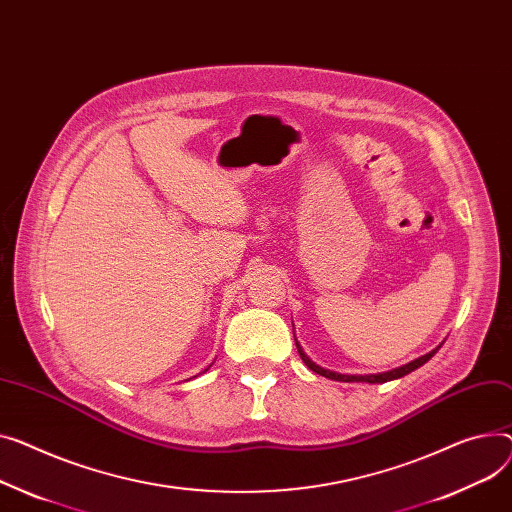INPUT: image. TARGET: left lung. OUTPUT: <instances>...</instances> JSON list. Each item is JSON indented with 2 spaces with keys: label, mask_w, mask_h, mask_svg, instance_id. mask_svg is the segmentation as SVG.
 <instances>
[{
  "label": "left lung",
  "mask_w": 512,
  "mask_h": 512,
  "mask_svg": "<svg viewBox=\"0 0 512 512\" xmlns=\"http://www.w3.org/2000/svg\"><path fill=\"white\" fill-rule=\"evenodd\" d=\"M296 342V339H294ZM296 348H298V354H300V358H302V362L309 366L313 372H317V374H321V377H327V379H331V381H342V383H387V381H393V379H401V377H405V374H410L412 370H416V368H420L422 364H426L436 352H438V348L436 350H432L430 354H426V356H422V358H416L414 362H410V364H405V366H399V368H395V370H389V372H383V374H368V377H358V374H337V372H331V370H325V368H321L319 364H315L309 356H306L304 352H302V348H300V344L296 342Z\"/></svg>",
  "instance_id": "1"
}]
</instances>
